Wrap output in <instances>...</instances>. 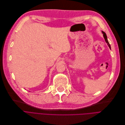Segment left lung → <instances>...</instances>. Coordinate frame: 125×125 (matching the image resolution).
<instances>
[{
	"mask_svg": "<svg viewBox=\"0 0 125 125\" xmlns=\"http://www.w3.org/2000/svg\"><path fill=\"white\" fill-rule=\"evenodd\" d=\"M102 32H103V35H104V39H105V42L107 43V44L108 46H109V48L110 49V48H111V47H110V45L109 44V42H108V40H107V36H106V33H105L103 31H102Z\"/></svg>",
	"mask_w": 125,
	"mask_h": 125,
	"instance_id": "1",
	"label": "left lung"
}]
</instances>
